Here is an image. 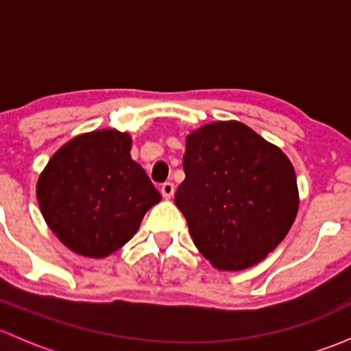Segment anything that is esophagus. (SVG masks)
Instances as JSON below:
<instances>
[{
    "label": "esophagus",
    "mask_w": 351,
    "mask_h": 351,
    "mask_svg": "<svg viewBox=\"0 0 351 351\" xmlns=\"http://www.w3.org/2000/svg\"><path fill=\"white\" fill-rule=\"evenodd\" d=\"M161 193L165 198H171L175 195V185L171 182H166L161 185Z\"/></svg>",
    "instance_id": "1"
}]
</instances>
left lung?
<instances>
[{
  "label": "left lung",
  "mask_w": 351,
  "mask_h": 351,
  "mask_svg": "<svg viewBox=\"0 0 351 351\" xmlns=\"http://www.w3.org/2000/svg\"><path fill=\"white\" fill-rule=\"evenodd\" d=\"M183 169L175 204L198 251L219 270L260 263L295 221L292 162L241 122H212L189 134Z\"/></svg>",
  "instance_id": "1"
}]
</instances>
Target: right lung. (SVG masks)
<instances>
[{"label":"right lung","mask_w":351,"mask_h":351,"mask_svg":"<svg viewBox=\"0 0 351 351\" xmlns=\"http://www.w3.org/2000/svg\"><path fill=\"white\" fill-rule=\"evenodd\" d=\"M130 146L129 134L115 129L81 134L52 156L38 176L42 215L74 253L112 254L161 200L143 166L130 158Z\"/></svg>","instance_id":"1"}]
</instances>
